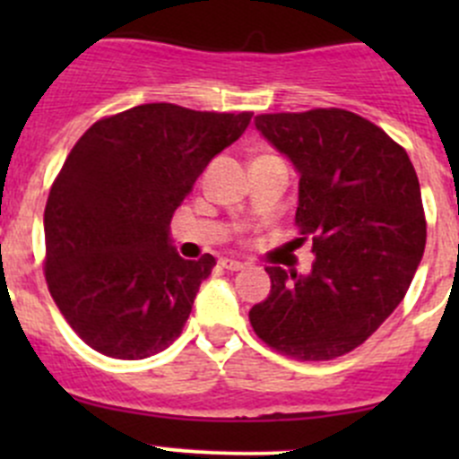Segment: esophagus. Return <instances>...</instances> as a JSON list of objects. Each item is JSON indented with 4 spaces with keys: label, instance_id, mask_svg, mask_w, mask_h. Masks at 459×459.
Returning <instances> with one entry per match:
<instances>
[{
    "label": "esophagus",
    "instance_id": "34e87169",
    "mask_svg": "<svg viewBox=\"0 0 459 459\" xmlns=\"http://www.w3.org/2000/svg\"><path fill=\"white\" fill-rule=\"evenodd\" d=\"M220 264L226 268V271H242L244 268V262H239V259H230V257H221Z\"/></svg>",
    "mask_w": 459,
    "mask_h": 459
}]
</instances>
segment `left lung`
I'll list each match as a JSON object with an SVG mask.
<instances>
[{"mask_svg":"<svg viewBox=\"0 0 459 459\" xmlns=\"http://www.w3.org/2000/svg\"><path fill=\"white\" fill-rule=\"evenodd\" d=\"M257 131L299 173L295 226L311 238L307 277L268 266L271 293L248 311L281 355L324 362L368 340L404 299L427 244L418 175L404 148L344 108L268 113Z\"/></svg>","mask_w":459,"mask_h":459,"instance_id":"8db88e82","label":"left lung"}]
</instances>
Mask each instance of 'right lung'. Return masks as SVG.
<instances>
[{
  "label": "right lung",
  "instance_id": "obj_1",
  "mask_svg": "<svg viewBox=\"0 0 459 459\" xmlns=\"http://www.w3.org/2000/svg\"><path fill=\"white\" fill-rule=\"evenodd\" d=\"M251 115L142 104L97 119L68 152L46 202L44 273L97 353L143 359L182 335L215 257H179L169 224Z\"/></svg>",
  "mask_w": 459,
  "mask_h": 459
}]
</instances>
